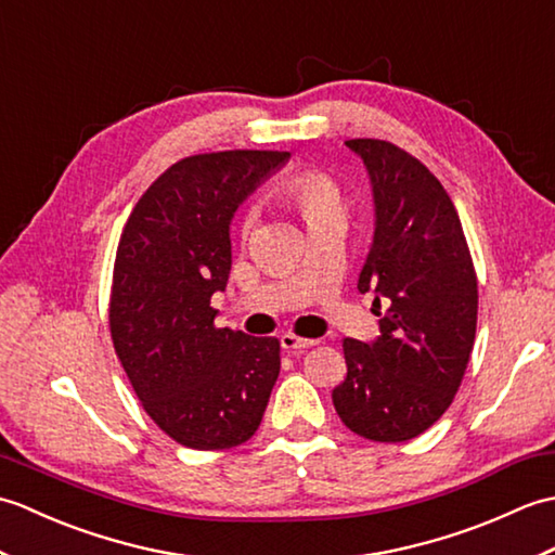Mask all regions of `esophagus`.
I'll use <instances>...</instances> for the list:
<instances>
[{
    "label": "esophagus",
    "instance_id": "obj_1",
    "mask_svg": "<svg viewBox=\"0 0 555 555\" xmlns=\"http://www.w3.org/2000/svg\"><path fill=\"white\" fill-rule=\"evenodd\" d=\"M317 344L314 338H302V336H296V334H284L281 336V348L284 350H305V348H312Z\"/></svg>",
    "mask_w": 555,
    "mask_h": 555
}]
</instances>
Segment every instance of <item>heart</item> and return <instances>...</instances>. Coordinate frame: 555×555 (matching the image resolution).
Here are the masks:
<instances>
[{
	"label": "heart",
	"mask_w": 555,
	"mask_h": 555,
	"mask_svg": "<svg viewBox=\"0 0 555 555\" xmlns=\"http://www.w3.org/2000/svg\"><path fill=\"white\" fill-rule=\"evenodd\" d=\"M291 193L298 199V205L308 219L322 215L326 209L338 207V199H340L336 183L322 171H305L296 176L291 183ZM253 227H255V209L247 211L243 219V227H241L243 235L250 233Z\"/></svg>",
	"instance_id": "1"
}]
</instances>
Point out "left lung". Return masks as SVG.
<instances>
[{"mask_svg": "<svg viewBox=\"0 0 555 555\" xmlns=\"http://www.w3.org/2000/svg\"><path fill=\"white\" fill-rule=\"evenodd\" d=\"M346 145L374 195V241L360 293L374 291L382 336L344 340L334 408L370 441L415 439L453 403L477 332V274L451 197L420 159L386 140Z\"/></svg>", "mask_w": 555, "mask_h": 555, "instance_id": "left-lung-1", "label": "left lung"}]
</instances>
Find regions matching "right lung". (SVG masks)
Here are the masks:
<instances>
[{"label":"right lung","instance_id":"obj_1","mask_svg":"<svg viewBox=\"0 0 555 555\" xmlns=\"http://www.w3.org/2000/svg\"><path fill=\"white\" fill-rule=\"evenodd\" d=\"M288 157L227 150L171 164L138 199L116 247L114 350L147 415L195 451L250 439L276 384L279 340L217 328L211 296L229 281L235 209Z\"/></svg>","mask_w":555,"mask_h":555}]
</instances>
